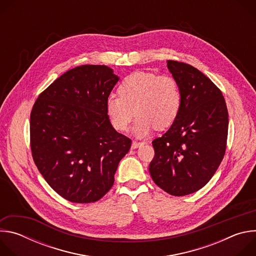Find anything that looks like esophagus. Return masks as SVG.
<instances>
[{"mask_svg": "<svg viewBox=\"0 0 256 256\" xmlns=\"http://www.w3.org/2000/svg\"><path fill=\"white\" fill-rule=\"evenodd\" d=\"M144 142H136V140H134L132 144V149H136L138 148L140 146H142Z\"/></svg>", "mask_w": 256, "mask_h": 256, "instance_id": "esophagus-1", "label": "esophagus"}]
</instances>
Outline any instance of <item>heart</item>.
Returning a JSON list of instances; mask_svg holds the SVG:
<instances>
[{
  "mask_svg": "<svg viewBox=\"0 0 256 256\" xmlns=\"http://www.w3.org/2000/svg\"><path fill=\"white\" fill-rule=\"evenodd\" d=\"M118 94L107 97V116L116 130L124 132L136 114L138 120L132 132L138 138L146 136L154 128H169L176 120L181 105L176 80L151 72L140 70L128 75L120 85Z\"/></svg>",
  "mask_w": 256,
  "mask_h": 256,
  "instance_id": "obj_1",
  "label": "heart"
}]
</instances>
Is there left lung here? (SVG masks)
I'll list each match as a JSON object with an SVG mask.
<instances>
[{"instance_id": "obj_1", "label": "left lung", "mask_w": 256, "mask_h": 256, "mask_svg": "<svg viewBox=\"0 0 256 256\" xmlns=\"http://www.w3.org/2000/svg\"><path fill=\"white\" fill-rule=\"evenodd\" d=\"M181 94L178 116L152 144L155 156L149 171L155 184L171 196L202 188L220 166L226 151L228 110L224 96L194 66L167 60Z\"/></svg>"}]
</instances>
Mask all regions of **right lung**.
Masks as SVG:
<instances>
[{"label":"right lung","instance_id":"add662e5","mask_svg":"<svg viewBox=\"0 0 256 256\" xmlns=\"http://www.w3.org/2000/svg\"><path fill=\"white\" fill-rule=\"evenodd\" d=\"M118 80L106 66H76L50 84L32 107L34 163L68 202L88 204L103 198L130 148L132 140L114 128L106 114V99Z\"/></svg>","mask_w":256,"mask_h":256}]
</instances>
